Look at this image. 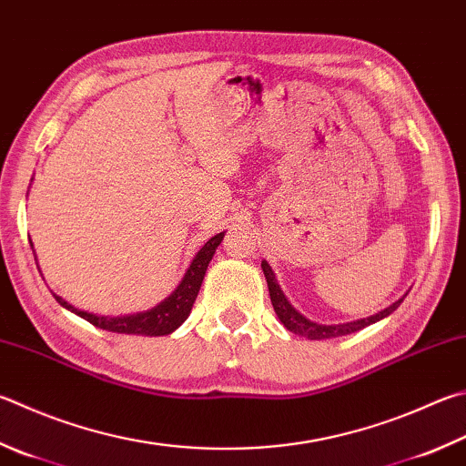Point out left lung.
Instances as JSON below:
<instances>
[{
    "instance_id": "obj_1",
    "label": "left lung",
    "mask_w": 466,
    "mask_h": 466,
    "mask_svg": "<svg viewBox=\"0 0 466 466\" xmlns=\"http://www.w3.org/2000/svg\"><path fill=\"white\" fill-rule=\"evenodd\" d=\"M262 267V273H265L267 279V285H268V295H270V303H273L275 308V314L277 318L281 319V324L289 329L293 334H299V336H306L309 340H326V338H336V336H346V334H352V332H359V329L367 328L370 324H375V321L387 318L389 314H393V311L401 306V299H397L391 306L380 309L379 314H373L369 318H360V319H354V321H346V324H318V321H311L306 316H301L298 309H295L289 301H287L285 293L281 291V287H279L277 279L273 268L268 267L267 260L260 262Z\"/></svg>"
}]
</instances>
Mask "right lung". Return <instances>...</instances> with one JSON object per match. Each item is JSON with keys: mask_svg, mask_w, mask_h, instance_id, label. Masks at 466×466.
I'll list each match as a JSON object with an SVG mask.
<instances>
[{"mask_svg": "<svg viewBox=\"0 0 466 466\" xmlns=\"http://www.w3.org/2000/svg\"><path fill=\"white\" fill-rule=\"evenodd\" d=\"M222 238H224V232L211 236L204 247L199 248L198 255L193 257L187 273L183 275L181 283L175 287V291L160 303H157L155 308L140 311V314L116 316V318L97 316V314H89V311L77 309L75 306H71V303H66L63 298H58L56 293L53 295L63 308L81 316L83 319H87L89 324H93L96 328L107 329V332L137 334V336H167L175 332V329L189 318L193 303H196V298L199 293L201 281H204L206 277L209 260L214 257V252L219 247Z\"/></svg>", "mask_w": 466, "mask_h": 466, "instance_id": "obj_1", "label": "right lung"}]
</instances>
